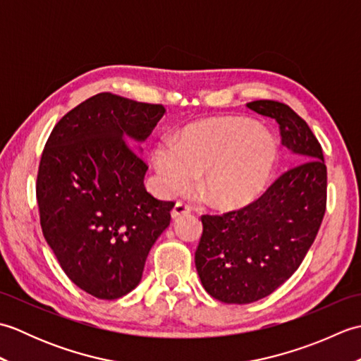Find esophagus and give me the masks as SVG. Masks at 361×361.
<instances>
[{"label": "esophagus", "mask_w": 361, "mask_h": 361, "mask_svg": "<svg viewBox=\"0 0 361 361\" xmlns=\"http://www.w3.org/2000/svg\"><path fill=\"white\" fill-rule=\"evenodd\" d=\"M190 212V208L188 204H185V203H181V202H178L176 203L175 206H173V209H172V219H178V217H181V216H188V214Z\"/></svg>", "instance_id": "1"}]
</instances>
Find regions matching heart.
<instances>
[{
    "instance_id": "1",
    "label": "heart",
    "mask_w": 361,
    "mask_h": 361,
    "mask_svg": "<svg viewBox=\"0 0 361 361\" xmlns=\"http://www.w3.org/2000/svg\"><path fill=\"white\" fill-rule=\"evenodd\" d=\"M279 159L274 135L255 121L217 116L185 127L173 141L152 150L161 190L169 197L186 192L200 173V185L221 209H239L259 200Z\"/></svg>"
}]
</instances>
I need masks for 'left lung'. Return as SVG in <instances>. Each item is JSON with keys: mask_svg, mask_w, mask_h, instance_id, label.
Listing matches in <instances>:
<instances>
[{"mask_svg": "<svg viewBox=\"0 0 361 361\" xmlns=\"http://www.w3.org/2000/svg\"><path fill=\"white\" fill-rule=\"evenodd\" d=\"M247 106L278 122L282 145L296 166L255 203L224 216H202L197 273L204 290L226 304L255 302L282 286L307 255L326 212L327 169L307 122L282 102Z\"/></svg>", "mask_w": 361, "mask_h": 361, "instance_id": "left-lung-1", "label": "left lung"}]
</instances>
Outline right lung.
I'll return each instance as SVG.
<instances>
[{
    "label": "right lung",
    "instance_id": "obj_1",
    "mask_svg": "<svg viewBox=\"0 0 361 361\" xmlns=\"http://www.w3.org/2000/svg\"><path fill=\"white\" fill-rule=\"evenodd\" d=\"M163 105L111 93L87 99L57 122L37 175L43 235L75 286L118 299L141 282L149 251L171 224L173 202L144 186L140 144Z\"/></svg>",
    "mask_w": 361,
    "mask_h": 361
}]
</instances>
